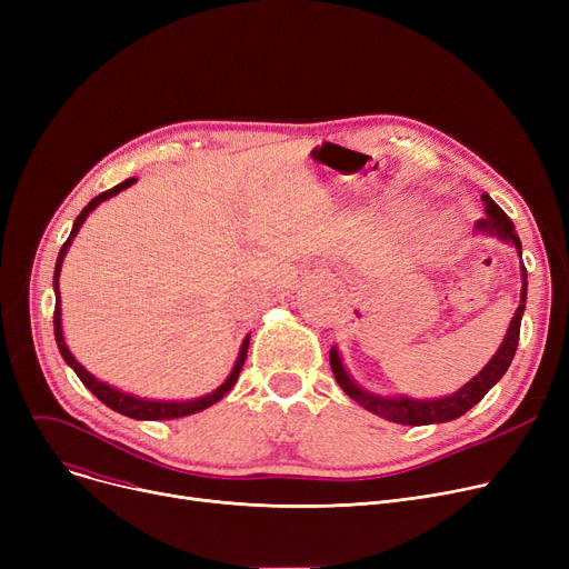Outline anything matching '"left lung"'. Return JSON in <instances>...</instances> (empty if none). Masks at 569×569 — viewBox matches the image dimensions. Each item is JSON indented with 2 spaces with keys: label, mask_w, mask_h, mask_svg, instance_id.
<instances>
[{
  "label": "left lung",
  "mask_w": 569,
  "mask_h": 569,
  "mask_svg": "<svg viewBox=\"0 0 569 569\" xmlns=\"http://www.w3.org/2000/svg\"><path fill=\"white\" fill-rule=\"evenodd\" d=\"M482 202L489 219L482 221L485 228L493 230L496 234H500L502 239H510V242L517 244L519 256H521V239L502 209L487 196L482 193ZM521 277H523V288H521V305L510 322V330L505 335V341L500 343L498 352L491 357V362L480 371V376H475L468 385H463L461 390L452 397H445V399H433V401H415L408 397H376L365 392L362 387H357L350 376L346 373L343 365H341V357L339 352L332 348L330 350V367L332 373L337 378V382L341 385V390L352 399L360 403L362 408L385 417V420L397 422V425H410V427H422V425H436V422H450L461 417L463 412H468L475 403H480L485 399V395L491 390V387L502 378V373L510 369L512 365V357L517 352L519 346V330H521V316L526 309V290H528V274H526V267H521Z\"/></svg>",
  "instance_id": "obj_1"
}]
</instances>
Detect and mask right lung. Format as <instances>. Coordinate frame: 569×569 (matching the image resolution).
<instances>
[{
    "label": "right lung",
    "instance_id": "right-lung-1",
    "mask_svg": "<svg viewBox=\"0 0 569 569\" xmlns=\"http://www.w3.org/2000/svg\"><path fill=\"white\" fill-rule=\"evenodd\" d=\"M133 182H136V177H129V179H124L122 184H117V187H112V189H108V191L99 193L97 198L89 200L87 207L78 214L69 239L62 244V251H59L57 264H54V318H52L54 339H57V348H59V352H62L67 365L78 373V378L82 380V385H84L87 390L92 392L101 403H106L108 408H112V410H117V412H122V415H127V417H133V420H174V417H184V415H191V412H198V410L209 408V406L217 403L219 399H223V397L232 390V385L237 382V376H239V371H242L244 360H247L249 337L244 339L242 350H239V357H237L232 373L228 376V380L219 387V390H214L212 395H207V397H202V399H196V401H179V403H177V401H147V399H136V397H131V395L119 392V390H114V387H110V385L97 380L92 373H87V371L76 362V357L69 352V348H67V343H64V337H62V309H59V283H57V279H59V272H62V260H64V256H67V249L71 247L73 237H76V232L80 230V226L84 223L87 214L92 212V209H94L99 202H103V200H108L110 196H114V193H119L122 189L131 187Z\"/></svg>",
    "mask_w": 569,
    "mask_h": 569
}]
</instances>
